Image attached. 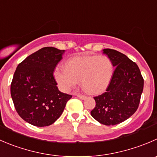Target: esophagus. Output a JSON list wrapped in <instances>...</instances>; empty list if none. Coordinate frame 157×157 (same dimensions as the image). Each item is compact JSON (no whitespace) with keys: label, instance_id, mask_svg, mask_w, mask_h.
<instances>
[{"label":"esophagus","instance_id":"esophagus-1","mask_svg":"<svg viewBox=\"0 0 157 157\" xmlns=\"http://www.w3.org/2000/svg\"><path fill=\"white\" fill-rule=\"evenodd\" d=\"M77 97H78V98L80 99V100H85V99L86 98V96L81 95V94H77Z\"/></svg>","mask_w":157,"mask_h":157}]
</instances>
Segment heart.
Here are the masks:
<instances>
[{"mask_svg":"<svg viewBox=\"0 0 157 157\" xmlns=\"http://www.w3.org/2000/svg\"><path fill=\"white\" fill-rule=\"evenodd\" d=\"M113 75V65L108 57L92 55L74 57L65 63V67H56L54 76L63 91L77 86L90 94L103 92L110 83Z\"/></svg>","mask_w":157,"mask_h":157,"instance_id":"b5f03b06","label":"heart"}]
</instances>
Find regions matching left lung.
<instances>
[{"label": "left lung", "mask_w": 157, "mask_h": 157, "mask_svg": "<svg viewBox=\"0 0 157 157\" xmlns=\"http://www.w3.org/2000/svg\"><path fill=\"white\" fill-rule=\"evenodd\" d=\"M103 53L116 68L106 92L94 97L96 106L90 113L100 124L116 125L136 111L144 90V79L136 63L125 54L108 48L103 49Z\"/></svg>", "instance_id": "8db88e82"}]
</instances>
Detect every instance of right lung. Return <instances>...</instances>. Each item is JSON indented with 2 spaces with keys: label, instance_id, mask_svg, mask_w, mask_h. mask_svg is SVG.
Here are the masks:
<instances>
[{
  "label": "right lung",
  "instance_id": "right-lung-1",
  "mask_svg": "<svg viewBox=\"0 0 157 157\" xmlns=\"http://www.w3.org/2000/svg\"><path fill=\"white\" fill-rule=\"evenodd\" d=\"M64 50L46 47L18 64L10 85L15 109L24 121L36 127L54 124L71 95L61 93L53 76Z\"/></svg>",
  "mask_w": 157,
  "mask_h": 157
}]
</instances>
